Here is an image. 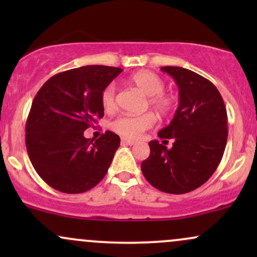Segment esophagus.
Returning a JSON list of instances; mask_svg holds the SVG:
<instances>
[{
    "label": "esophagus",
    "instance_id": "obj_1",
    "mask_svg": "<svg viewBox=\"0 0 257 257\" xmlns=\"http://www.w3.org/2000/svg\"><path fill=\"white\" fill-rule=\"evenodd\" d=\"M122 144H123V145L133 146V145H135V141H133V140H129V139H125V138H123V139H122Z\"/></svg>",
    "mask_w": 257,
    "mask_h": 257
}]
</instances>
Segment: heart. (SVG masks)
<instances>
[{"instance_id":"1","label":"heart","mask_w":257,"mask_h":257,"mask_svg":"<svg viewBox=\"0 0 257 257\" xmlns=\"http://www.w3.org/2000/svg\"><path fill=\"white\" fill-rule=\"evenodd\" d=\"M129 83L135 87L147 98L149 106L157 113L168 114L175 106V99L170 94L164 93L166 82L163 78L159 77L157 73L149 71V70H141L133 73L129 78ZM101 104L106 111H113L116 108V87L114 84L106 85L101 93ZM155 116L151 113L139 114V116H131V114H123L117 117L111 123L112 131L124 138L137 139L144 132L151 129L155 125Z\"/></svg>"}]
</instances>
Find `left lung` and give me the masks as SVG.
<instances>
[{
  "label": "left lung",
  "mask_w": 257,
  "mask_h": 257,
  "mask_svg": "<svg viewBox=\"0 0 257 257\" xmlns=\"http://www.w3.org/2000/svg\"><path fill=\"white\" fill-rule=\"evenodd\" d=\"M179 88V106L169 125L158 137L173 138L172 149L150 141L149 158L141 170L153 187L182 194L196 190L213 175L227 143V112L217 88L198 73L179 66H163Z\"/></svg>",
  "instance_id": "obj_1"
}]
</instances>
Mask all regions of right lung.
Wrapping results in <instances>:
<instances>
[{
    "mask_svg": "<svg viewBox=\"0 0 257 257\" xmlns=\"http://www.w3.org/2000/svg\"><path fill=\"white\" fill-rule=\"evenodd\" d=\"M123 70L88 65L53 76L32 101L26 150L38 175L64 193H83L104 179L120 139L112 132L93 141L85 129L104 117L101 93Z\"/></svg>",
    "mask_w": 257,
    "mask_h": 257,
    "instance_id": "right-lung-1",
    "label": "right lung"
}]
</instances>
